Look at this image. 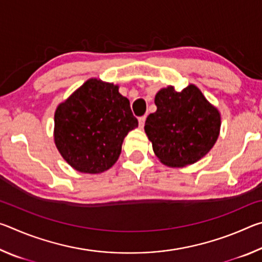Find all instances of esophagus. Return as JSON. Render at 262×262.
Returning a JSON list of instances; mask_svg holds the SVG:
<instances>
[{
    "mask_svg": "<svg viewBox=\"0 0 262 262\" xmlns=\"http://www.w3.org/2000/svg\"><path fill=\"white\" fill-rule=\"evenodd\" d=\"M144 123H145V115H144V117L139 118V125H140L141 128L144 127Z\"/></svg>",
    "mask_w": 262,
    "mask_h": 262,
    "instance_id": "1",
    "label": "esophagus"
}]
</instances>
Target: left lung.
<instances>
[{"label":"left lung","mask_w":262,"mask_h":262,"mask_svg":"<svg viewBox=\"0 0 262 262\" xmlns=\"http://www.w3.org/2000/svg\"><path fill=\"white\" fill-rule=\"evenodd\" d=\"M157 111L148 115L144 130L163 164L180 167L198 162L214 147L221 115L195 85L183 91L162 89L155 97Z\"/></svg>","instance_id":"obj_1"}]
</instances>
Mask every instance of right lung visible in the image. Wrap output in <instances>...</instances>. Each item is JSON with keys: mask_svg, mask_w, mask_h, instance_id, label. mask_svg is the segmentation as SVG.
<instances>
[{"mask_svg": "<svg viewBox=\"0 0 262 262\" xmlns=\"http://www.w3.org/2000/svg\"><path fill=\"white\" fill-rule=\"evenodd\" d=\"M57 149L75 170L100 173L118 161L128 132L139 126L118 86L89 79L54 115Z\"/></svg>", "mask_w": 262, "mask_h": 262, "instance_id": "obj_1", "label": "right lung"}]
</instances>
